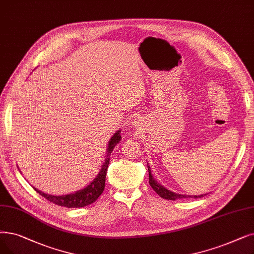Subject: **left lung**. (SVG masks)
Segmentation results:
<instances>
[{
	"label": "left lung",
	"mask_w": 254,
	"mask_h": 254,
	"mask_svg": "<svg viewBox=\"0 0 254 254\" xmlns=\"http://www.w3.org/2000/svg\"><path fill=\"white\" fill-rule=\"evenodd\" d=\"M147 168H148V175H149V185L151 186V188L156 191L162 198L164 199H168V200H176V199H180V198H201L206 194H202V195H186V194H179V193H175L172 192L168 189L165 188L164 186L160 185L154 178L152 176L150 167L148 166V163H147Z\"/></svg>",
	"instance_id": "left-lung-1"
}]
</instances>
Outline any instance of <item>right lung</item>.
<instances>
[{"mask_svg": "<svg viewBox=\"0 0 254 254\" xmlns=\"http://www.w3.org/2000/svg\"><path fill=\"white\" fill-rule=\"evenodd\" d=\"M120 131L121 129L116 130L111 137V139L109 140L108 143V147L106 151V158L105 162L103 164V166L100 170V172L97 173L95 176V179L89 184L87 185L85 188L75 191L70 194H66V195H51L43 193L42 191L36 189L35 187L33 188L35 189L37 193H39L41 196L46 197L47 199L55 204H58L61 206H66V207H83L91 204L94 202L100 195L103 193L105 189V182H106V175H107V169H108V165L110 162V157H111V153L115 146L118 144V143L121 141V136H120Z\"/></svg>", "mask_w": 254, "mask_h": 254, "instance_id": "add662e5", "label": "right lung"}]
</instances>
